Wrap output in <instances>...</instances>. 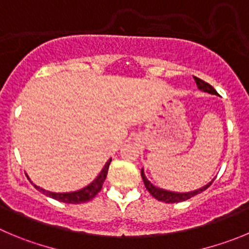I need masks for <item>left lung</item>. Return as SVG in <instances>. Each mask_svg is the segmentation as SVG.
<instances>
[{
    "instance_id": "left-lung-1",
    "label": "left lung",
    "mask_w": 249,
    "mask_h": 249,
    "mask_svg": "<svg viewBox=\"0 0 249 249\" xmlns=\"http://www.w3.org/2000/svg\"><path fill=\"white\" fill-rule=\"evenodd\" d=\"M193 78L195 80V83H196V86H198L199 89L203 90V92L210 93V94H216V96H219V93L216 92L215 88H213L211 85H209L208 82H205V81L200 80V78H198V77H195V76H193ZM141 178H142L143 184H145L146 189L148 190V193L152 195L153 198L157 199V200H160V201H164V203H168V204L179 203V201L188 200V199L193 198L194 195L199 194V193H201V192H204L205 189H208V188L211 185V183L213 182V180H211L209 184L204 185V187H201L200 189H196V190H194V192L174 193V192H168V190L160 189V188L155 187V185H153L152 183H151L150 180L146 178L145 171H143V168H141Z\"/></svg>"
}]
</instances>
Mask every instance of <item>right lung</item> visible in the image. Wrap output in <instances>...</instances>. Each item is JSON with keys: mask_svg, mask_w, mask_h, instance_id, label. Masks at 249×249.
Here are the masks:
<instances>
[{"mask_svg": "<svg viewBox=\"0 0 249 249\" xmlns=\"http://www.w3.org/2000/svg\"><path fill=\"white\" fill-rule=\"evenodd\" d=\"M111 159L104 164L103 169L101 171L98 177L93 180L90 184H88L87 187H85L83 189L77 190V192H71V193H53V192H46V190L41 189L38 185L34 184L36 189H38L39 192H43V194H45L46 196H50L53 199H56V200L62 201V203L66 204H81L86 203V201L92 200L99 192H101L102 187H103V183L107 178V173H108L109 164H110Z\"/></svg>", "mask_w": 249, "mask_h": 249, "instance_id": "right-lung-1", "label": "right lung"}]
</instances>
